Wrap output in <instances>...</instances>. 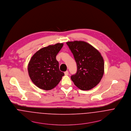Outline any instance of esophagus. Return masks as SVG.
Wrapping results in <instances>:
<instances>
[{
	"mask_svg": "<svg viewBox=\"0 0 131 131\" xmlns=\"http://www.w3.org/2000/svg\"><path fill=\"white\" fill-rule=\"evenodd\" d=\"M64 74H65V75H68L69 74V72H68V71H65V72H64Z\"/></svg>",
	"mask_w": 131,
	"mask_h": 131,
	"instance_id": "1",
	"label": "esophagus"
}]
</instances>
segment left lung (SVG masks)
Listing matches in <instances>:
<instances>
[{"mask_svg": "<svg viewBox=\"0 0 131 131\" xmlns=\"http://www.w3.org/2000/svg\"><path fill=\"white\" fill-rule=\"evenodd\" d=\"M77 64L76 73L71 76L74 84L82 90L97 85L104 73V61L100 52L84 41L66 43Z\"/></svg>", "mask_w": 131, "mask_h": 131, "instance_id": "left-lung-1", "label": "left lung"}]
</instances>
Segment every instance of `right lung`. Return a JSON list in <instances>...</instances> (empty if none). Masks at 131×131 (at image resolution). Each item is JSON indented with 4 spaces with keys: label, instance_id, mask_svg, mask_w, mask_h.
I'll return each instance as SVG.
<instances>
[{
    "label": "right lung",
    "instance_id": "1",
    "mask_svg": "<svg viewBox=\"0 0 131 131\" xmlns=\"http://www.w3.org/2000/svg\"><path fill=\"white\" fill-rule=\"evenodd\" d=\"M63 46V43H57L43 48L30 59L28 68L29 77L40 89L49 90L54 88L64 75L60 71L56 59Z\"/></svg>",
    "mask_w": 131,
    "mask_h": 131
}]
</instances>
